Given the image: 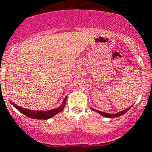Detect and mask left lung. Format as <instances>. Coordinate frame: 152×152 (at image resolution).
Wrapping results in <instances>:
<instances>
[{
  "label": "left lung",
  "mask_w": 152,
  "mask_h": 152,
  "mask_svg": "<svg viewBox=\"0 0 152 152\" xmlns=\"http://www.w3.org/2000/svg\"><path fill=\"white\" fill-rule=\"evenodd\" d=\"M132 107V106H130L129 108H127V109H126V110H123V111H120V112L119 113H113V114H110V113H103V112H101V111H99V110H96V109H93V108H91V110H93V111H95V112H97L98 113L101 114L102 116H105V117H108V118H113V117H118V116H122L123 114L126 113L127 111H128L129 110H130V108Z\"/></svg>",
  "instance_id": "obj_1"
}]
</instances>
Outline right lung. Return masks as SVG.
<instances>
[{
  "label": "right lung",
  "instance_id": "obj_1",
  "mask_svg": "<svg viewBox=\"0 0 152 152\" xmlns=\"http://www.w3.org/2000/svg\"><path fill=\"white\" fill-rule=\"evenodd\" d=\"M66 101H67V96L64 99L62 104L59 107L56 108V109H53V110H46V111H43V110H37L36 111V110H28V109H26V108L18 106V105L15 104L12 102H11V103L20 113H22V114L26 115L28 117H30V118L32 119H36V120H48V119L51 118L53 116H54L56 114L59 113L61 112L64 110L65 104H66Z\"/></svg>",
  "mask_w": 152,
  "mask_h": 152
}]
</instances>
